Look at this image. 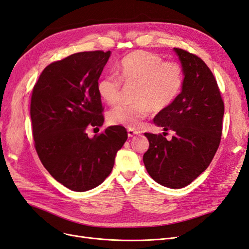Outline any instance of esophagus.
<instances>
[{
    "label": "esophagus",
    "instance_id": "1",
    "mask_svg": "<svg viewBox=\"0 0 249 249\" xmlns=\"http://www.w3.org/2000/svg\"><path fill=\"white\" fill-rule=\"evenodd\" d=\"M138 134H140V133L136 130H133V129L127 130V136H129V137H134L135 135H138Z\"/></svg>",
    "mask_w": 249,
    "mask_h": 249
}]
</instances>
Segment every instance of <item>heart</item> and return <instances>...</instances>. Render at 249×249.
<instances>
[{"instance_id": "heart-1", "label": "heart", "mask_w": 249, "mask_h": 249, "mask_svg": "<svg viewBox=\"0 0 249 249\" xmlns=\"http://www.w3.org/2000/svg\"><path fill=\"white\" fill-rule=\"evenodd\" d=\"M124 85L136 84L133 103H123L111 109L107 118L111 124L138 129L153 110L167 109L177 100L184 85V70L177 61H164L153 52L134 51L116 65V74L109 73L97 82L101 99L116 104Z\"/></svg>"}]
</instances>
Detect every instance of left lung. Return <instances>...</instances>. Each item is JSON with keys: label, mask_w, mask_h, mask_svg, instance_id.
Here are the masks:
<instances>
[{"label": "left lung", "mask_w": 249, "mask_h": 249, "mask_svg": "<svg viewBox=\"0 0 249 249\" xmlns=\"http://www.w3.org/2000/svg\"><path fill=\"white\" fill-rule=\"evenodd\" d=\"M184 70L182 92L154 123L171 129V141L162 134L144 133L149 147L144 166L157 183L179 189L205 171L219 147L224 103L213 72L198 56L175 48ZM167 134V133H166Z\"/></svg>", "instance_id": "left-lung-1"}]
</instances>
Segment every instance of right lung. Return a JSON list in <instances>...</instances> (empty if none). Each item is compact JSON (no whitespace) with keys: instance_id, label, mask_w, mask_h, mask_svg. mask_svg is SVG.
Masks as SVG:
<instances>
[{"instance_id":"add662e5","label":"right lung","mask_w":249,"mask_h":249,"mask_svg":"<svg viewBox=\"0 0 249 249\" xmlns=\"http://www.w3.org/2000/svg\"><path fill=\"white\" fill-rule=\"evenodd\" d=\"M110 51L81 52L52 62L35 83L30 105L34 146L59 183L84 192L101 185L127 139L112 125L90 139L88 126H102L104 107L96 85Z\"/></svg>"}]
</instances>
